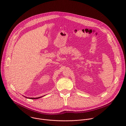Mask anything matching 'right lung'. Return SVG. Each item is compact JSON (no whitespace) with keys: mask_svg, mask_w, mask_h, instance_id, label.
Segmentation results:
<instances>
[{"mask_svg":"<svg viewBox=\"0 0 126 126\" xmlns=\"http://www.w3.org/2000/svg\"><path fill=\"white\" fill-rule=\"evenodd\" d=\"M40 97H38V98H29V99H39V98H40Z\"/></svg>","mask_w":126,"mask_h":126,"instance_id":"obj_1","label":"right lung"}]
</instances>
